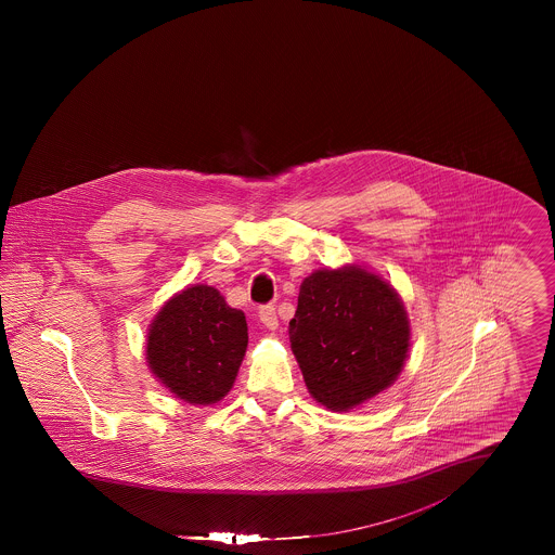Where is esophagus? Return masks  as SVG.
<instances>
[{
	"label": "esophagus",
	"mask_w": 555,
	"mask_h": 555,
	"mask_svg": "<svg viewBox=\"0 0 555 555\" xmlns=\"http://www.w3.org/2000/svg\"><path fill=\"white\" fill-rule=\"evenodd\" d=\"M258 317L262 320V324L269 328V331H275L278 328V314H275V308L273 306H262L258 310Z\"/></svg>",
	"instance_id": "esophagus-1"
}]
</instances>
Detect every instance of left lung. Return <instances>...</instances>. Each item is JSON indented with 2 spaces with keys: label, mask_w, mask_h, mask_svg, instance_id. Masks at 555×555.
<instances>
[{
  "label": "left lung",
  "mask_w": 555,
  "mask_h": 555,
  "mask_svg": "<svg viewBox=\"0 0 555 555\" xmlns=\"http://www.w3.org/2000/svg\"><path fill=\"white\" fill-rule=\"evenodd\" d=\"M288 333L310 393L335 412L393 385L410 341L396 291L359 267L306 278Z\"/></svg>",
  "instance_id": "8db88e82"
}]
</instances>
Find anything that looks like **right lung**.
<instances>
[{
  "mask_svg": "<svg viewBox=\"0 0 555 555\" xmlns=\"http://www.w3.org/2000/svg\"><path fill=\"white\" fill-rule=\"evenodd\" d=\"M247 348V322L211 286L175 295L147 335V361L159 383L190 403H216L237 378Z\"/></svg>",
  "mask_w": 555,
  "mask_h": 555,
  "instance_id": "obj_1",
  "label": "right lung"
}]
</instances>
